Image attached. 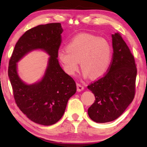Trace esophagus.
Instances as JSON below:
<instances>
[{
	"label": "esophagus",
	"instance_id": "obj_1",
	"mask_svg": "<svg viewBox=\"0 0 147 147\" xmlns=\"http://www.w3.org/2000/svg\"><path fill=\"white\" fill-rule=\"evenodd\" d=\"M77 91H78V92H81V91H82L84 89L83 86H82L79 84H77Z\"/></svg>",
	"mask_w": 147,
	"mask_h": 147
}]
</instances>
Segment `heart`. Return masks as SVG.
I'll use <instances>...</instances> for the list:
<instances>
[{"label":"heart","mask_w":147,"mask_h":147,"mask_svg":"<svg viewBox=\"0 0 147 147\" xmlns=\"http://www.w3.org/2000/svg\"><path fill=\"white\" fill-rule=\"evenodd\" d=\"M112 50L106 39L89 34L74 37L66 49L58 51V58L64 71L75 75L79 70V62L84 78L99 79L107 72L111 63Z\"/></svg>","instance_id":"heart-1"}]
</instances>
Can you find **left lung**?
<instances>
[{
    "label": "left lung",
    "instance_id": "obj_1",
    "mask_svg": "<svg viewBox=\"0 0 147 147\" xmlns=\"http://www.w3.org/2000/svg\"><path fill=\"white\" fill-rule=\"evenodd\" d=\"M111 36L113 54L109 72L88 86L95 97L88 114L97 123L111 122L119 117L135 96L137 68L134 57L119 33Z\"/></svg>",
    "mask_w": 147,
    "mask_h": 147
}]
</instances>
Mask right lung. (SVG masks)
<instances>
[{"mask_svg":"<svg viewBox=\"0 0 147 147\" xmlns=\"http://www.w3.org/2000/svg\"><path fill=\"white\" fill-rule=\"evenodd\" d=\"M63 31L59 23L39 25L28 30L18 39L9 60L8 76L15 102L27 117L41 125L50 126L58 122L68 99L77 91L74 79L63 71L57 59ZM37 49L49 55L47 66L40 80L28 84L18 75L17 63Z\"/></svg>","mask_w":147,"mask_h":147,"instance_id":"add662e5","label":"right lung"}]
</instances>
